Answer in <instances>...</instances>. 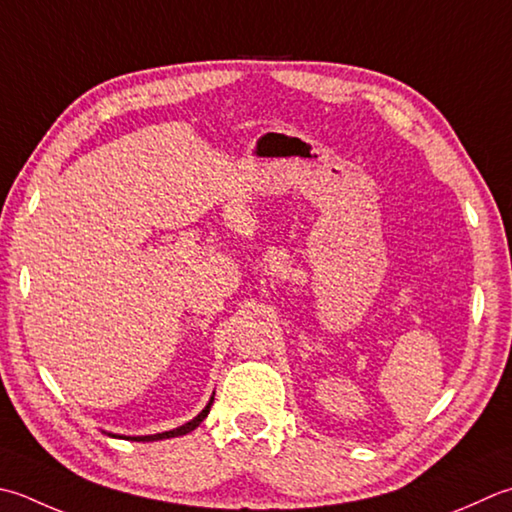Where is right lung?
Segmentation results:
<instances>
[{
  "instance_id": "1",
  "label": "right lung",
  "mask_w": 512,
  "mask_h": 512,
  "mask_svg": "<svg viewBox=\"0 0 512 512\" xmlns=\"http://www.w3.org/2000/svg\"><path fill=\"white\" fill-rule=\"evenodd\" d=\"M210 406H213V397H210V402H208V406L202 410V413H199L195 419H190L188 424L179 426V428H175V430H168V433H159V435H146V437H130V439H135V442H153V439H168V437H179V435H186V433H190V430H195L199 424L204 422L206 415L210 413ZM113 437H115V435H113Z\"/></svg>"
}]
</instances>
